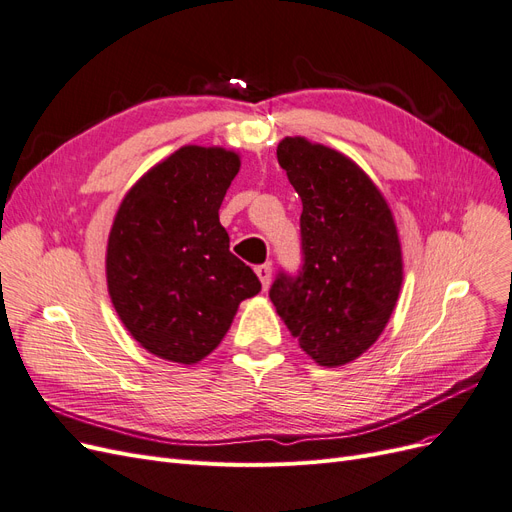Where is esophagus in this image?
Listing matches in <instances>:
<instances>
[{"mask_svg": "<svg viewBox=\"0 0 512 512\" xmlns=\"http://www.w3.org/2000/svg\"><path fill=\"white\" fill-rule=\"evenodd\" d=\"M256 275H258V280H260V284H262V288H269V282H271V265L269 262H265V265H258L256 269Z\"/></svg>", "mask_w": 512, "mask_h": 512, "instance_id": "1", "label": "esophagus"}]
</instances>
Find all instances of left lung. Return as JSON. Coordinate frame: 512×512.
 Masks as SVG:
<instances>
[{"instance_id":"8db88e82","label":"left lung","mask_w":512,"mask_h":512,"mask_svg":"<svg viewBox=\"0 0 512 512\" xmlns=\"http://www.w3.org/2000/svg\"><path fill=\"white\" fill-rule=\"evenodd\" d=\"M277 162L303 203V265L277 273L269 297L318 365H346L374 346L399 297L404 265L393 213L335 149L288 136Z\"/></svg>"}]
</instances>
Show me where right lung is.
I'll return each mask as SVG.
<instances>
[{
    "label": "right lung",
    "instance_id": "add662e5",
    "mask_svg": "<svg viewBox=\"0 0 512 512\" xmlns=\"http://www.w3.org/2000/svg\"><path fill=\"white\" fill-rule=\"evenodd\" d=\"M239 166L237 153L222 147H181L119 205L106 247L108 294L130 335L160 359H205L239 303L260 292L220 224Z\"/></svg>",
    "mask_w": 512,
    "mask_h": 512
}]
</instances>
